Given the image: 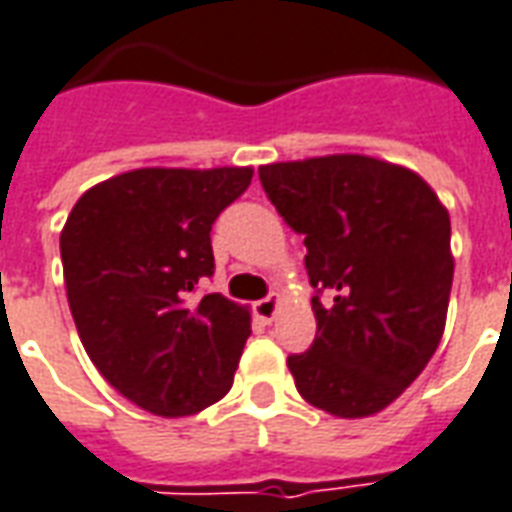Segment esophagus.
Returning <instances> with one entry per match:
<instances>
[{
    "mask_svg": "<svg viewBox=\"0 0 512 512\" xmlns=\"http://www.w3.org/2000/svg\"><path fill=\"white\" fill-rule=\"evenodd\" d=\"M253 311H256V317L262 322H273L275 311H278V297L270 295L259 300V303H253Z\"/></svg>",
    "mask_w": 512,
    "mask_h": 512,
    "instance_id": "obj_1",
    "label": "esophagus"
}]
</instances>
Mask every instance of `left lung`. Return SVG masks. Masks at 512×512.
Here are the masks:
<instances>
[{"label": "left lung", "instance_id": "1", "mask_svg": "<svg viewBox=\"0 0 512 512\" xmlns=\"http://www.w3.org/2000/svg\"><path fill=\"white\" fill-rule=\"evenodd\" d=\"M286 226L303 234L317 336L286 364L314 408L358 419L419 378L447 322L449 215L413 170L361 154L262 165Z\"/></svg>", "mask_w": 512, "mask_h": 512}]
</instances>
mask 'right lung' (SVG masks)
<instances>
[{"label": "right lung", "mask_w": 512, "mask_h": 512, "mask_svg": "<svg viewBox=\"0 0 512 512\" xmlns=\"http://www.w3.org/2000/svg\"><path fill=\"white\" fill-rule=\"evenodd\" d=\"M250 168H140L90 187L60 234L65 292L90 361L134 405L190 416L223 400L250 336L248 308L192 303L212 278V223Z\"/></svg>", "instance_id": "right-lung-1"}]
</instances>
